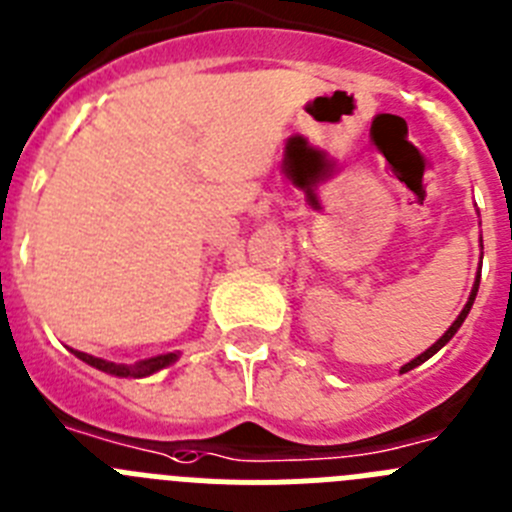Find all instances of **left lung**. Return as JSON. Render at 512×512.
<instances>
[{
  "instance_id": "obj_1",
  "label": "left lung",
  "mask_w": 512,
  "mask_h": 512,
  "mask_svg": "<svg viewBox=\"0 0 512 512\" xmlns=\"http://www.w3.org/2000/svg\"><path fill=\"white\" fill-rule=\"evenodd\" d=\"M477 289H480V276H477V281H475V287H472V294H470V302L464 304V309H462V312H459V317H457V320H454V322H452V327H449V330H447V332H444V335H442V337H439V340H437V342H434V345H431V348H429V350H426V353H421V355H419V358H414V360H411V363H406V365H403V368H401V373H406V370L416 368V365H421V363H424V360H429V358H431V355L437 353V350H442V348H444V345H447V342H449V340H452V337H454V332H457V330H459V327H462L464 317H467V314H470V309H472V302H475V297H477Z\"/></svg>"
}]
</instances>
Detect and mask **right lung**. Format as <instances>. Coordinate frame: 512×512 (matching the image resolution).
Wrapping results in <instances>:
<instances>
[{"label":"right lung","mask_w":512,"mask_h":512,"mask_svg":"<svg viewBox=\"0 0 512 512\" xmlns=\"http://www.w3.org/2000/svg\"><path fill=\"white\" fill-rule=\"evenodd\" d=\"M83 363L93 365V368L103 370V373H111V375H119V378H144V375H152L157 370L167 368L170 363H175L177 353H164V355H154V358H144L134 365H116L109 363V360H101V358H93V355L81 353V350H73Z\"/></svg>","instance_id":"1"}]
</instances>
